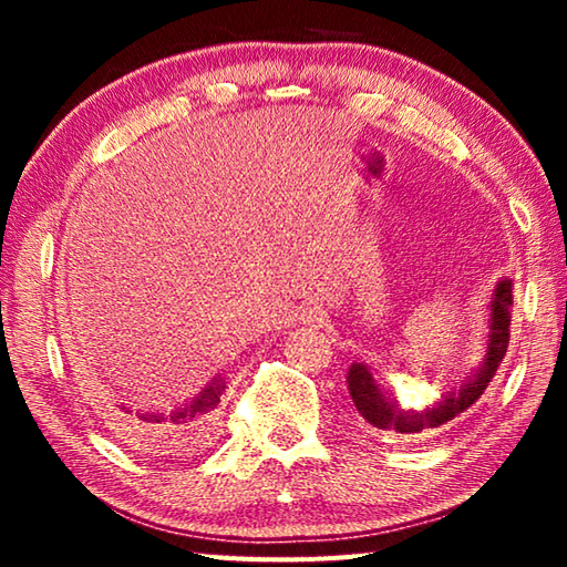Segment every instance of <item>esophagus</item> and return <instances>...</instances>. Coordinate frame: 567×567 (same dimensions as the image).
<instances>
[{"label": "esophagus", "instance_id": "esophagus-1", "mask_svg": "<svg viewBox=\"0 0 567 567\" xmlns=\"http://www.w3.org/2000/svg\"><path fill=\"white\" fill-rule=\"evenodd\" d=\"M310 320H312V315H310Z\"/></svg>", "mask_w": 567, "mask_h": 567}]
</instances>
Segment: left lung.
I'll use <instances>...</instances> for the list:
<instances>
[{
    "label": "left lung",
    "instance_id": "1",
    "mask_svg": "<svg viewBox=\"0 0 567 567\" xmlns=\"http://www.w3.org/2000/svg\"><path fill=\"white\" fill-rule=\"evenodd\" d=\"M511 307H513V280H501L495 285L491 297V320H487V352L480 368L467 375L463 385L450 388L435 405L427 410H402L390 392L378 385L372 378L368 364L352 362L348 370V390L352 395L354 408H358L360 417L368 425L385 430V433H402L415 435L422 430L440 427L457 417L460 412L473 408L483 395L487 382L495 378L497 368L507 352V342H511Z\"/></svg>",
    "mask_w": 567,
    "mask_h": 567
}]
</instances>
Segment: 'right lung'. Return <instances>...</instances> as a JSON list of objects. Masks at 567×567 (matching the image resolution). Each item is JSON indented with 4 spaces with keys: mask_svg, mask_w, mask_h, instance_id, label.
<instances>
[{
    "mask_svg": "<svg viewBox=\"0 0 567 567\" xmlns=\"http://www.w3.org/2000/svg\"><path fill=\"white\" fill-rule=\"evenodd\" d=\"M225 382L215 378L199 395L185 408L172 412H150L132 410L122 402H110L104 412L112 422V427L142 453L152 457H172L195 447L205 437L209 417L223 395Z\"/></svg>",
    "mask_w": 567,
    "mask_h": 567,
    "instance_id": "1",
    "label": "right lung"
}]
</instances>
